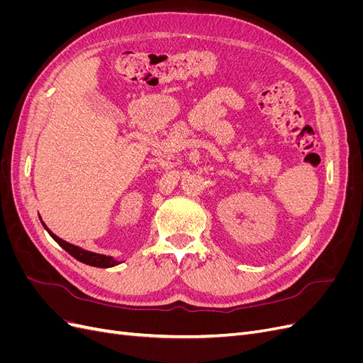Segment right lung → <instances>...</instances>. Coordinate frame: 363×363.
Here are the masks:
<instances>
[{"mask_svg": "<svg viewBox=\"0 0 363 363\" xmlns=\"http://www.w3.org/2000/svg\"><path fill=\"white\" fill-rule=\"evenodd\" d=\"M42 224H43V223H42ZM43 227L47 228L45 224H43ZM47 232L50 233V236H51L54 240H56V242H57L63 250H67L72 257H75L77 260H80V262L86 263V265L98 267V268H111V267H115V265H118V263H119V262L113 260L112 257H108V256L96 255V252L86 251V250H82V248H79V247H75V245L67 242V240H63V239L57 238L52 232H50L48 228H47Z\"/></svg>", "mask_w": 363, "mask_h": 363, "instance_id": "1", "label": "right lung"}]
</instances>
